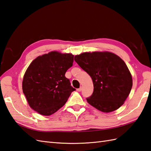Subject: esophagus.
Here are the masks:
<instances>
[{
	"instance_id": "obj_1",
	"label": "esophagus",
	"mask_w": 151,
	"mask_h": 151,
	"mask_svg": "<svg viewBox=\"0 0 151 151\" xmlns=\"http://www.w3.org/2000/svg\"><path fill=\"white\" fill-rule=\"evenodd\" d=\"M81 90H82V88H81V87H80L79 88H78V89H77V91H78V92H81Z\"/></svg>"
}]
</instances>
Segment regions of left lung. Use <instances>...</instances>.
<instances>
[{
  "label": "left lung",
  "instance_id": "left-lung-1",
  "mask_svg": "<svg viewBox=\"0 0 151 151\" xmlns=\"http://www.w3.org/2000/svg\"><path fill=\"white\" fill-rule=\"evenodd\" d=\"M75 61L91 77L93 92L86 101L103 112L118 109L129 96L132 78L125 63L110 52H84Z\"/></svg>",
  "mask_w": 151,
  "mask_h": 151
}]
</instances>
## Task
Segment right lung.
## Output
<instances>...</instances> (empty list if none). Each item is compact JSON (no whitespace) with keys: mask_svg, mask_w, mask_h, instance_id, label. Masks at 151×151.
I'll use <instances>...</instances> for the list:
<instances>
[{"mask_svg":"<svg viewBox=\"0 0 151 151\" xmlns=\"http://www.w3.org/2000/svg\"><path fill=\"white\" fill-rule=\"evenodd\" d=\"M73 55L52 51L30 63L22 79V91L29 106L43 116H50L65 105L76 90L65 77Z\"/></svg>","mask_w":151,"mask_h":151,"instance_id":"1","label":"right lung"}]
</instances>
